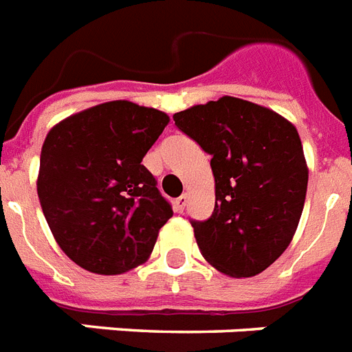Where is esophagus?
Masks as SVG:
<instances>
[{
	"label": "esophagus",
	"instance_id": "obj_1",
	"mask_svg": "<svg viewBox=\"0 0 352 352\" xmlns=\"http://www.w3.org/2000/svg\"><path fill=\"white\" fill-rule=\"evenodd\" d=\"M185 205H187V194H182L179 198L174 199V210L176 212H184Z\"/></svg>",
	"mask_w": 352,
	"mask_h": 352
}]
</instances>
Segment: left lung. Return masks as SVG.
<instances>
[{
	"instance_id": "left-lung-1",
	"label": "left lung",
	"mask_w": 352,
	"mask_h": 352,
	"mask_svg": "<svg viewBox=\"0 0 352 352\" xmlns=\"http://www.w3.org/2000/svg\"><path fill=\"white\" fill-rule=\"evenodd\" d=\"M173 118L210 154L214 210L209 220L190 221L199 252L227 276L260 274L289 247L305 204L309 168L296 127L232 96Z\"/></svg>"
}]
</instances>
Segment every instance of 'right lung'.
Instances as JSON below:
<instances>
[{"instance_id": "right-lung-1", "label": "right lung", "mask_w": 352, "mask_h": 352, "mask_svg": "<svg viewBox=\"0 0 352 352\" xmlns=\"http://www.w3.org/2000/svg\"><path fill=\"white\" fill-rule=\"evenodd\" d=\"M167 123L158 109L116 100L49 131L38 198L54 240L76 265L112 276L148 260L173 209L142 160Z\"/></svg>"}]
</instances>
